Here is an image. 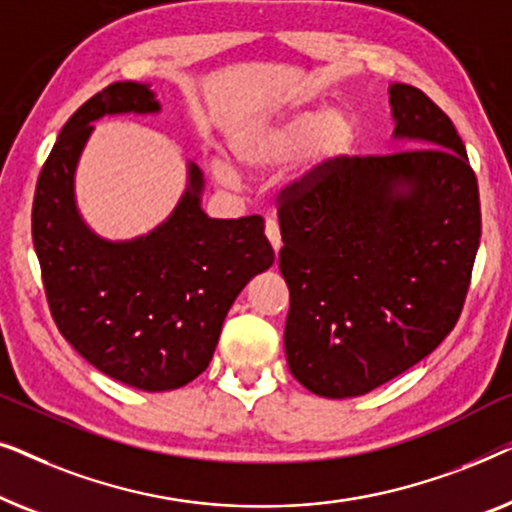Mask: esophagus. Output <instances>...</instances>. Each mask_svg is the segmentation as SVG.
<instances>
[{
  "mask_svg": "<svg viewBox=\"0 0 512 512\" xmlns=\"http://www.w3.org/2000/svg\"><path fill=\"white\" fill-rule=\"evenodd\" d=\"M265 235H268L272 249H275V254H277V251L282 249V235H279L277 221H272V219L265 221Z\"/></svg>",
  "mask_w": 512,
  "mask_h": 512,
  "instance_id": "1",
  "label": "esophagus"
}]
</instances>
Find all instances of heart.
<instances>
[{
	"mask_svg": "<svg viewBox=\"0 0 512 512\" xmlns=\"http://www.w3.org/2000/svg\"><path fill=\"white\" fill-rule=\"evenodd\" d=\"M356 118L345 109L298 107L237 130L228 142L230 158L244 172H265L296 156L293 181H314L354 151ZM209 174L219 186H237L235 167L209 158Z\"/></svg>",
	"mask_w": 512,
	"mask_h": 512,
	"instance_id": "b5f03b06",
	"label": "heart"
}]
</instances>
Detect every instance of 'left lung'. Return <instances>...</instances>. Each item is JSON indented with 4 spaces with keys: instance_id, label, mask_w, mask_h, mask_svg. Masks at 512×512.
<instances>
[{
    "instance_id": "obj_1",
    "label": "left lung",
    "mask_w": 512,
    "mask_h": 512,
    "mask_svg": "<svg viewBox=\"0 0 512 512\" xmlns=\"http://www.w3.org/2000/svg\"><path fill=\"white\" fill-rule=\"evenodd\" d=\"M389 104L391 139L415 149L340 160L279 207L286 363L324 398L363 396L429 356L478 254V181L452 121L405 83Z\"/></svg>"
}]
</instances>
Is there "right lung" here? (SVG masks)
Returning a JSON list of instances; mask_svg holds the SVG:
<instances>
[{
	"label": "right lung",
	"instance_id": "obj_1",
	"mask_svg": "<svg viewBox=\"0 0 512 512\" xmlns=\"http://www.w3.org/2000/svg\"><path fill=\"white\" fill-rule=\"evenodd\" d=\"M149 83L118 81L90 97L60 130L39 174L32 240L51 314L83 359L142 391H170L212 361L240 291L275 263L258 216L209 219L205 177L186 186L165 221L130 240L97 235L76 202V167L95 121L160 114Z\"/></svg>",
	"mask_w": 512,
	"mask_h": 512
}]
</instances>
